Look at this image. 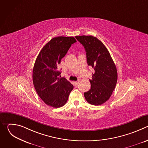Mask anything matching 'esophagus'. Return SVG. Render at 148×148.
Instances as JSON below:
<instances>
[{"instance_id":"obj_1","label":"esophagus","mask_w":148,"mask_h":148,"mask_svg":"<svg viewBox=\"0 0 148 148\" xmlns=\"http://www.w3.org/2000/svg\"><path fill=\"white\" fill-rule=\"evenodd\" d=\"M79 80H77V81H75L74 82V83H75V85H78V83H79Z\"/></svg>"}]
</instances>
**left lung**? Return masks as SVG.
<instances>
[{
    "mask_svg": "<svg viewBox=\"0 0 148 148\" xmlns=\"http://www.w3.org/2000/svg\"><path fill=\"white\" fill-rule=\"evenodd\" d=\"M86 51L87 64L94 69L90 90L84 92L87 101L100 105L109 99L115 88L118 74L114 62L107 47L92 36H75Z\"/></svg>",
    "mask_w": 148,
    "mask_h": 148,
    "instance_id": "obj_1",
    "label": "left lung"
}]
</instances>
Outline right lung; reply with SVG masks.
<instances>
[{
	"instance_id": "obj_1",
	"label": "right lung",
	"mask_w": 148,
	"mask_h": 148,
	"mask_svg": "<svg viewBox=\"0 0 148 148\" xmlns=\"http://www.w3.org/2000/svg\"><path fill=\"white\" fill-rule=\"evenodd\" d=\"M77 42L73 37L53 38L39 53L33 67V82L36 91L45 103L54 108L67 102L74 87L65 78H60L61 60L71 45Z\"/></svg>"
}]
</instances>
